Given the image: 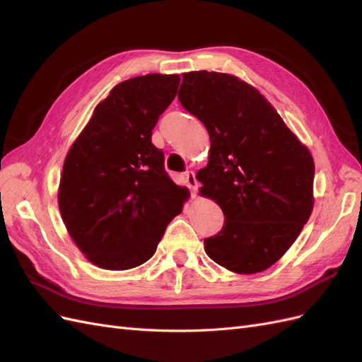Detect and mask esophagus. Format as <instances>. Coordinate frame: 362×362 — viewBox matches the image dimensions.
Listing matches in <instances>:
<instances>
[{"label": "esophagus", "mask_w": 362, "mask_h": 362, "mask_svg": "<svg viewBox=\"0 0 362 362\" xmlns=\"http://www.w3.org/2000/svg\"><path fill=\"white\" fill-rule=\"evenodd\" d=\"M185 182H187L189 189L192 192V196H196V192H198V180H196L194 172H187L185 173Z\"/></svg>", "instance_id": "esophagus-1"}]
</instances>
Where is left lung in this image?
Instances as JSON below:
<instances>
[{"label":"left lung","instance_id":"obj_1","mask_svg":"<svg viewBox=\"0 0 362 362\" xmlns=\"http://www.w3.org/2000/svg\"><path fill=\"white\" fill-rule=\"evenodd\" d=\"M178 98L210 136L201 196L225 225L204 240L206 255L238 275L264 272L286 254L314 206V160L264 95L222 72L182 74Z\"/></svg>","mask_w":362,"mask_h":362}]
</instances>
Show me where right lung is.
I'll use <instances>...</instances> for the list:
<instances>
[{"instance_id":"obj_1","label":"right lung","mask_w":362,"mask_h":362,"mask_svg":"<svg viewBox=\"0 0 362 362\" xmlns=\"http://www.w3.org/2000/svg\"><path fill=\"white\" fill-rule=\"evenodd\" d=\"M180 81L178 74H148L115 86L64 158L60 214L76 247L98 267L144 264L189 199L151 141Z\"/></svg>"}]
</instances>
